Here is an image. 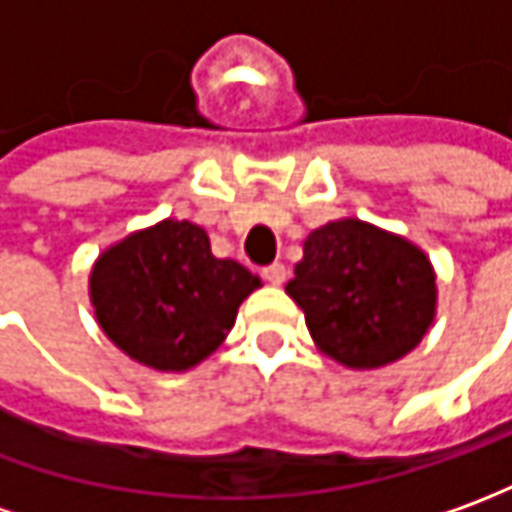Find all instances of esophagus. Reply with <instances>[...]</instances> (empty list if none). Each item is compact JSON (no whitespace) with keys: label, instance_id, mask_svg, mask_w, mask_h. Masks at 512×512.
<instances>
[{"label":"esophagus","instance_id":"obj_1","mask_svg":"<svg viewBox=\"0 0 512 512\" xmlns=\"http://www.w3.org/2000/svg\"><path fill=\"white\" fill-rule=\"evenodd\" d=\"M262 276L267 284H284V279H287V267L284 264H267L262 270Z\"/></svg>","mask_w":512,"mask_h":512}]
</instances>
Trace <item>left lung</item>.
I'll return each instance as SVG.
<instances>
[{"label":"left lung","mask_w":512,"mask_h":512,"mask_svg":"<svg viewBox=\"0 0 512 512\" xmlns=\"http://www.w3.org/2000/svg\"><path fill=\"white\" fill-rule=\"evenodd\" d=\"M284 290L304 310L315 346L358 372L406 358L437 315V273L425 250L355 216L304 239Z\"/></svg>","instance_id":"left-lung-1"}]
</instances>
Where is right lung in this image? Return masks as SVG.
<instances>
[{"mask_svg":"<svg viewBox=\"0 0 512 512\" xmlns=\"http://www.w3.org/2000/svg\"><path fill=\"white\" fill-rule=\"evenodd\" d=\"M256 287L248 267L216 259L205 228L171 216L109 245L89 270L98 327L154 372H188L214 355Z\"/></svg>","mask_w":512,"mask_h":512,"instance_id":"1","label":"right lung"}]
</instances>
